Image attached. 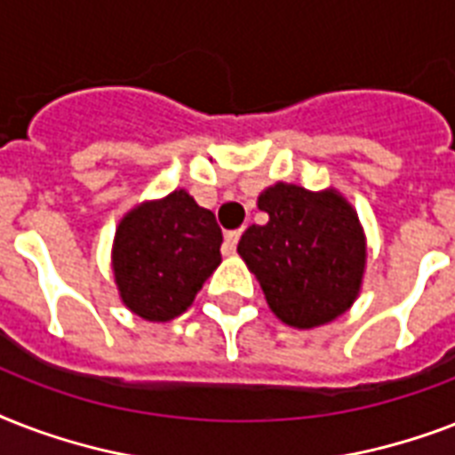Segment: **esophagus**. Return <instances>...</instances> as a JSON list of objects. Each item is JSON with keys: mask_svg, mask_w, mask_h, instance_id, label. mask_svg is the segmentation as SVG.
Instances as JSON below:
<instances>
[{"mask_svg": "<svg viewBox=\"0 0 455 455\" xmlns=\"http://www.w3.org/2000/svg\"><path fill=\"white\" fill-rule=\"evenodd\" d=\"M238 241H241V228H235V231H227V235H224V248H221L224 250V255H234Z\"/></svg>", "mask_w": 455, "mask_h": 455, "instance_id": "1", "label": "esophagus"}]
</instances>
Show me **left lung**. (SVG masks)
<instances>
[{
    "label": "left lung",
    "mask_w": 455,
    "mask_h": 455,
    "mask_svg": "<svg viewBox=\"0 0 455 455\" xmlns=\"http://www.w3.org/2000/svg\"><path fill=\"white\" fill-rule=\"evenodd\" d=\"M257 207L269 221L245 228L238 255L283 323L316 328L345 314L361 291L366 238L354 207L338 191L269 186Z\"/></svg>",
    "instance_id": "left-lung-1"
}]
</instances>
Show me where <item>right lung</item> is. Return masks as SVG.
I'll return each instance as SVG.
<instances>
[{
  "instance_id": "right-lung-1",
  "label": "right lung",
  "mask_w": 455,
  "mask_h": 455,
  "mask_svg": "<svg viewBox=\"0 0 455 455\" xmlns=\"http://www.w3.org/2000/svg\"><path fill=\"white\" fill-rule=\"evenodd\" d=\"M214 214L184 191L124 214L113 243V274L123 302L146 321H172L193 304L221 262Z\"/></svg>"
}]
</instances>
